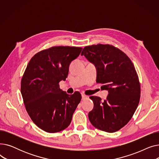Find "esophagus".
<instances>
[{"mask_svg": "<svg viewBox=\"0 0 159 159\" xmlns=\"http://www.w3.org/2000/svg\"><path fill=\"white\" fill-rule=\"evenodd\" d=\"M87 98H88V96H87L84 94H82V100H86Z\"/></svg>", "mask_w": 159, "mask_h": 159, "instance_id": "34e87169", "label": "esophagus"}]
</instances>
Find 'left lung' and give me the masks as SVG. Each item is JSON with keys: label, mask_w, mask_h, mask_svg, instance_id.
Segmentation results:
<instances>
[{"label": "left lung", "mask_w": 159, "mask_h": 159, "mask_svg": "<svg viewBox=\"0 0 159 159\" xmlns=\"http://www.w3.org/2000/svg\"><path fill=\"white\" fill-rule=\"evenodd\" d=\"M81 55L96 66V82L109 93L104 101L97 96L89 97L94 104L88 114L90 122L108 133L120 129L130 120L140 101V86L134 65L120 49L110 44L86 46Z\"/></svg>", "instance_id": "left-lung-1"}]
</instances>
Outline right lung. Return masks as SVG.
Instances as JSON below:
<instances>
[{"mask_svg": "<svg viewBox=\"0 0 159 159\" xmlns=\"http://www.w3.org/2000/svg\"><path fill=\"white\" fill-rule=\"evenodd\" d=\"M82 48L53 46L36 53L30 61L21 80L20 91L26 110L32 121L48 133L68 128L81 101L75 91L67 94L59 82L68 77L69 66Z\"/></svg>", "mask_w": 159, "mask_h": 159, "instance_id": "obj_1", "label": "right lung"}]
</instances>
